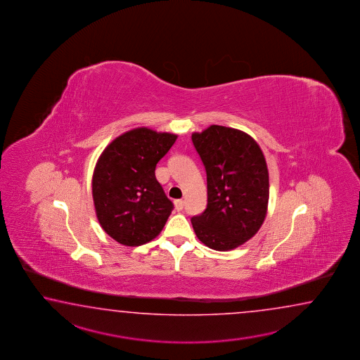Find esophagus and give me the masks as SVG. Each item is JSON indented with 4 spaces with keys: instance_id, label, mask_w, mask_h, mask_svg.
<instances>
[{
    "instance_id": "1",
    "label": "esophagus",
    "mask_w": 360,
    "mask_h": 360,
    "mask_svg": "<svg viewBox=\"0 0 360 360\" xmlns=\"http://www.w3.org/2000/svg\"><path fill=\"white\" fill-rule=\"evenodd\" d=\"M175 207H176L177 211H181L184 208V200H181V199L175 200Z\"/></svg>"
}]
</instances>
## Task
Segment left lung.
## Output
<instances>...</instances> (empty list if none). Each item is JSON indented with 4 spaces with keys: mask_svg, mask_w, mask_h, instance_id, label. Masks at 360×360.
<instances>
[{
    "mask_svg": "<svg viewBox=\"0 0 360 360\" xmlns=\"http://www.w3.org/2000/svg\"><path fill=\"white\" fill-rule=\"evenodd\" d=\"M207 172V208L191 217L199 240L230 251L259 231L268 214L269 171L256 140L245 131L211 124L191 134Z\"/></svg>",
    "mask_w": 360,
    "mask_h": 360,
    "instance_id": "8db88e82",
    "label": "left lung"
}]
</instances>
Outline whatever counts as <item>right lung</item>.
Masks as SVG:
<instances>
[{
  "mask_svg": "<svg viewBox=\"0 0 360 360\" xmlns=\"http://www.w3.org/2000/svg\"><path fill=\"white\" fill-rule=\"evenodd\" d=\"M176 139L138 127L100 154L92 174L94 206L100 226L118 243L138 247L160 236L174 207L154 171Z\"/></svg>",
  "mask_w": 360,
  "mask_h": 360,
  "instance_id": "add662e5",
  "label": "right lung"
}]
</instances>
